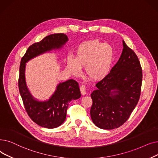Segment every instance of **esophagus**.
<instances>
[{
    "label": "esophagus",
    "mask_w": 158,
    "mask_h": 158,
    "mask_svg": "<svg viewBox=\"0 0 158 158\" xmlns=\"http://www.w3.org/2000/svg\"><path fill=\"white\" fill-rule=\"evenodd\" d=\"M80 92L82 95L86 94V87L84 85H81L80 87Z\"/></svg>",
    "instance_id": "esophagus-1"
}]
</instances>
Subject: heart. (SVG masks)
Here are the masks:
<instances>
[{
    "mask_svg": "<svg viewBox=\"0 0 158 158\" xmlns=\"http://www.w3.org/2000/svg\"><path fill=\"white\" fill-rule=\"evenodd\" d=\"M114 59V50L110 45L98 40H90L81 43L75 52L74 58H67V69L75 76L84 72L92 80L100 81L109 74Z\"/></svg>",
    "mask_w": 158,
    "mask_h": 158,
    "instance_id": "1",
    "label": "heart"
}]
</instances>
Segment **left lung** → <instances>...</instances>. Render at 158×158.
Masks as SVG:
<instances>
[{"label":"left lung","instance_id":"1","mask_svg":"<svg viewBox=\"0 0 158 158\" xmlns=\"http://www.w3.org/2000/svg\"><path fill=\"white\" fill-rule=\"evenodd\" d=\"M123 49L107 76L96 84L91 93L90 114L93 122L102 129H114L129 119L139 101L142 69L136 53L123 40Z\"/></svg>","mask_w":158,"mask_h":158}]
</instances>
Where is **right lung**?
Instances as JSON below:
<instances>
[{"label": "right lung", "instance_id": "add662e5", "mask_svg": "<svg viewBox=\"0 0 158 158\" xmlns=\"http://www.w3.org/2000/svg\"><path fill=\"white\" fill-rule=\"evenodd\" d=\"M67 41V36L64 33L48 35L40 42L29 46L21 59L19 88L25 109L35 123L45 128L54 129L64 122L69 103L81 96L78 83L73 79L60 83L49 100L39 101L34 98L27 87L25 79L26 64L45 52L62 48Z\"/></svg>", "mask_w": 158, "mask_h": 158}]
</instances>
